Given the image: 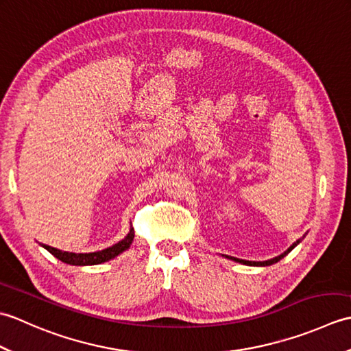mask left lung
Returning <instances> with one entry per match:
<instances>
[{
    "label": "left lung",
    "mask_w": 351,
    "mask_h": 351,
    "mask_svg": "<svg viewBox=\"0 0 351 351\" xmlns=\"http://www.w3.org/2000/svg\"><path fill=\"white\" fill-rule=\"evenodd\" d=\"M306 237V234H304L300 240H297L295 243H293L289 245V247L283 252V253H280L279 256H274V258H271V259H267V261H245V259H240V258H234V256H228V255H221V256H225V258H228V259H232V261H235V263H240V264H244V265H252V267H267V265H273V264H276V263H279V261L283 258V256H287L288 253L293 250L297 244H299L303 238Z\"/></svg>",
    "instance_id": "1"
}]
</instances>
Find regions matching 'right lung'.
Returning a JSON list of instances; mask_svg holds the SVG:
<instances>
[{"mask_svg": "<svg viewBox=\"0 0 351 351\" xmlns=\"http://www.w3.org/2000/svg\"><path fill=\"white\" fill-rule=\"evenodd\" d=\"M132 240H134V230H132V228H130L128 234H126L123 240L113 244L111 247H107L104 250H98V252L73 253V252H64V250H60V249L51 247V245L42 244V243H40V245L43 249H47L51 253V255H54L57 259H60L62 263H64V264H69V265H96V264L107 263V261L121 255L122 252L128 250L130 245L132 244Z\"/></svg>", "mask_w": 351, "mask_h": 351, "instance_id": "right-lung-1", "label": "right lung"}]
</instances>
